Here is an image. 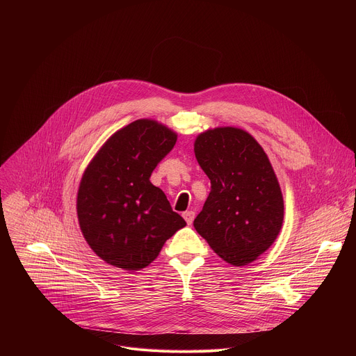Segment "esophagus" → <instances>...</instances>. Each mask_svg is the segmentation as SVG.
Returning <instances> with one entry per match:
<instances>
[{
	"mask_svg": "<svg viewBox=\"0 0 356 356\" xmlns=\"http://www.w3.org/2000/svg\"><path fill=\"white\" fill-rule=\"evenodd\" d=\"M194 216H195V213H194V211H186V213H183V218L186 220V222H187L188 225L193 222Z\"/></svg>",
	"mask_w": 356,
	"mask_h": 356,
	"instance_id": "1",
	"label": "esophagus"
}]
</instances>
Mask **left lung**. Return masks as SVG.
<instances>
[{"label":"left lung","mask_w":356,"mask_h":356,"mask_svg":"<svg viewBox=\"0 0 356 356\" xmlns=\"http://www.w3.org/2000/svg\"><path fill=\"white\" fill-rule=\"evenodd\" d=\"M194 154L211 181L195 231L225 262H253L283 224V195L268 155L255 138L234 127L200 134Z\"/></svg>","instance_id":"obj_1"}]
</instances>
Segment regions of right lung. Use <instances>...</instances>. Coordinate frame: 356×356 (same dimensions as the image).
<instances>
[{
    "label": "right lung",
    "instance_id": "obj_1",
    "mask_svg": "<svg viewBox=\"0 0 356 356\" xmlns=\"http://www.w3.org/2000/svg\"><path fill=\"white\" fill-rule=\"evenodd\" d=\"M177 135L154 120L117 131L87 166L77 193V217L90 248L107 264L139 270L186 225L149 177Z\"/></svg>",
    "mask_w": 356,
    "mask_h": 356
}]
</instances>
